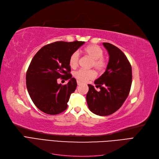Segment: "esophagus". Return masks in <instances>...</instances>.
Returning a JSON list of instances; mask_svg holds the SVG:
<instances>
[{
  "mask_svg": "<svg viewBox=\"0 0 159 159\" xmlns=\"http://www.w3.org/2000/svg\"><path fill=\"white\" fill-rule=\"evenodd\" d=\"M77 84H78V85H81V84H82V83H81L80 81L78 80V81H77Z\"/></svg>",
  "mask_w": 159,
  "mask_h": 159,
  "instance_id": "1",
  "label": "esophagus"
}]
</instances>
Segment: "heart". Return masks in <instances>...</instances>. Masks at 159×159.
<instances>
[{"instance_id": "1", "label": "heart", "mask_w": 159, "mask_h": 159, "mask_svg": "<svg viewBox=\"0 0 159 159\" xmlns=\"http://www.w3.org/2000/svg\"><path fill=\"white\" fill-rule=\"evenodd\" d=\"M85 52L87 54L92 61L90 66L99 71H103L107 66V60L103 56V50L97 45H90L85 48ZM80 59V54L78 51L74 52L69 58V64L71 68H75L78 66ZM75 78L81 81H86L89 80L93 79L95 77V73L92 70L80 69L74 73Z\"/></svg>"}]
</instances>
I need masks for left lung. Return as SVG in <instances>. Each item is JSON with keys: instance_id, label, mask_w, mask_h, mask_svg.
<instances>
[{"instance_id": "left-lung-1", "label": "left lung", "mask_w": 159, "mask_h": 159, "mask_svg": "<svg viewBox=\"0 0 159 159\" xmlns=\"http://www.w3.org/2000/svg\"><path fill=\"white\" fill-rule=\"evenodd\" d=\"M109 60L104 73L94 83L96 90L90 84L86 95L88 107L91 112L107 116L117 111L126 100L132 84V68L127 57L117 47L104 42Z\"/></svg>"}]
</instances>
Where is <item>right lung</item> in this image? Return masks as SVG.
I'll list each match as a JSON object with an SVG mask.
<instances>
[{
  "label": "right lung",
  "mask_w": 159,
  "mask_h": 159,
  "mask_svg": "<svg viewBox=\"0 0 159 159\" xmlns=\"http://www.w3.org/2000/svg\"><path fill=\"white\" fill-rule=\"evenodd\" d=\"M85 42H56L43 46L30 62L26 72V87L36 106L49 115L61 113L68 107L70 95L77 82L71 78L69 58ZM70 79L66 85L58 84L57 80Z\"/></svg>",
  "instance_id": "right-lung-1"
}]
</instances>
